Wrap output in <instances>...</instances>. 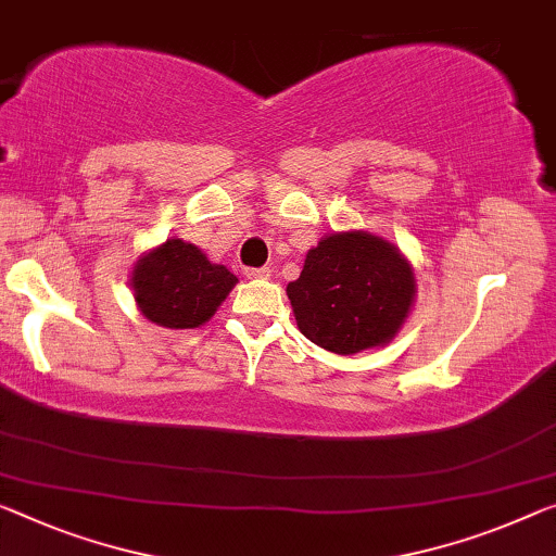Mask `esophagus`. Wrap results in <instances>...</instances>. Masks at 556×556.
I'll return each instance as SVG.
<instances>
[{
    "mask_svg": "<svg viewBox=\"0 0 556 556\" xmlns=\"http://www.w3.org/2000/svg\"><path fill=\"white\" fill-rule=\"evenodd\" d=\"M245 278H270V268H245Z\"/></svg>",
    "mask_w": 556,
    "mask_h": 556,
    "instance_id": "esophagus-1",
    "label": "esophagus"
}]
</instances>
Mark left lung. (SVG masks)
<instances>
[{"label":"left lung","instance_id":"obj_1","mask_svg":"<svg viewBox=\"0 0 556 556\" xmlns=\"http://www.w3.org/2000/svg\"><path fill=\"white\" fill-rule=\"evenodd\" d=\"M286 293L311 343L355 355L397 336L415 301V276L392 243L367 230H345L307 251L301 278Z\"/></svg>","mask_w":556,"mask_h":556}]
</instances>
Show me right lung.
I'll return each instance as SVG.
<instances>
[{
    "mask_svg": "<svg viewBox=\"0 0 556 556\" xmlns=\"http://www.w3.org/2000/svg\"><path fill=\"white\" fill-rule=\"evenodd\" d=\"M236 283L238 278L226 266L211 263L206 253L181 238H168L143 253L131 273L139 311L170 330L199 328L211 320Z\"/></svg>",
    "mask_w": 556,
    "mask_h": 556,
    "instance_id": "add662e5",
    "label": "right lung"
}]
</instances>
